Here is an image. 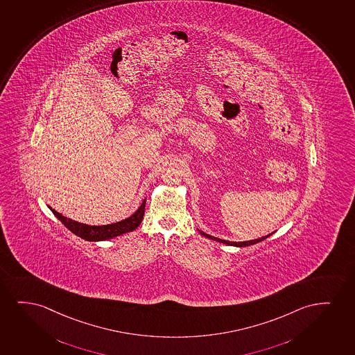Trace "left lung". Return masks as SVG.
<instances>
[{
	"instance_id": "obj_1",
	"label": "left lung",
	"mask_w": 355,
	"mask_h": 355,
	"mask_svg": "<svg viewBox=\"0 0 355 355\" xmlns=\"http://www.w3.org/2000/svg\"><path fill=\"white\" fill-rule=\"evenodd\" d=\"M201 232V235L205 236V237H207V239H211L213 241H218V242H220V243L227 244V245H235V247H248V245H252V244L259 243V242H261V241L266 240L268 236H263V237H260V239H257V240H250L245 241V242H230V241L220 240V239H216V237H213V236L207 235V234H205L202 231H200Z\"/></svg>"
}]
</instances>
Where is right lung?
Masks as SVG:
<instances>
[{"label":"right lung","instance_id":"1","mask_svg":"<svg viewBox=\"0 0 355 355\" xmlns=\"http://www.w3.org/2000/svg\"><path fill=\"white\" fill-rule=\"evenodd\" d=\"M144 207H146V200H143L142 205L139 206V209L132 214V216L126 218L124 220L118 221L114 224H108V225H87L83 223L72 220L67 216H64L55 209L51 208L53 214L64 224L69 231H72L74 235L79 236L80 239L90 242H97V241H106L114 239L116 236L124 235L126 232L136 230L139 224L142 223L143 216H144Z\"/></svg>","mask_w":355,"mask_h":355}]
</instances>
